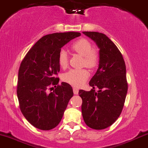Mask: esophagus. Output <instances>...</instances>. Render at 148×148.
<instances>
[{
  "label": "esophagus",
  "instance_id": "obj_1",
  "mask_svg": "<svg viewBox=\"0 0 148 148\" xmlns=\"http://www.w3.org/2000/svg\"><path fill=\"white\" fill-rule=\"evenodd\" d=\"M73 91H74V93L75 95H78L79 94V89L77 88H73Z\"/></svg>",
  "mask_w": 148,
  "mask_h": 148
}]
</instances>
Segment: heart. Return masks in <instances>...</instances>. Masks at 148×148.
<instances>
[{
  "label": "heart",
  "instance_id": "heart-1",
  "mask_svg": "<svg viewBox=\"0 0 148 148\" xmlns=\"http://www.w3.org/2000/svg\"><path fill=\"white\" fill-rule=\"evenodd\" d=\"M71 49L84 57L83 64L86 67L92 68L98 64V56L95 50L92 49V45L85 38H81L71 45ZM58 63L61 68L64 69L68 65V56L65 50H62L58 56ZM89 77L86 69H70L62 76L64 82L75 87H80L85 84Z\"/></svg>",
  "mask_w": 148,
  "mask_h": 148
}]
</instances>
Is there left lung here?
I'll return each mask as SVG.
<instances>
[{
  "mask_svg": "<svg viewBox=\"0 0 148 148\" xmlns=\"http://www.w3.org/2000/svg\"><path fill=\"white\" fill-rule=\"evenodd\" d=\"M83 34L99 48V64L89 82L92 88L79 91L82 99V116L91 129H105L116 121L124 107L128 90L126 65L117 47L106 35L95 32Z\"/></svg>",
  "mask_w": 148,
  "mask_h": 148,
  "instance_id": "8db88e82",
  "label": "left lung"
}]
</instances>
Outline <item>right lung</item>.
I'll use <instances>...</instances> for the list:
<instances>
[{
    "label": "right lung",
    "instance_id": "right-lung-1",
    "mask_svg": "<svg viewBox=\"0 0 148 148\" xmlns=\"http://www.w3.org/2000/svg\"><path fill=\"white\" fill-rule=\"evenodd\" d=\"M80 36L79 32L45 35L29 50L21 63L17 90L19 108L26 119L37 129L47 131L56 127L74 95L72 88L65 82L53 92L48 89L59 83L56 76L60 70L58 56L61 48Z\"/></svg>",
    "mask_w": 148,
    "mask_h": 148
}]
</instances>
